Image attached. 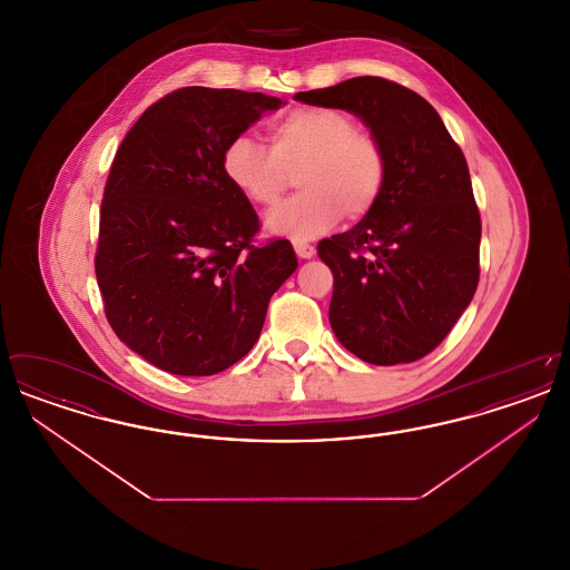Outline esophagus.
I'll list each match as a JSON object with an SVG mask.
<instances>
[{
	"mask_svg": "<svg viewBox=\"0 0 570 570\" xmlns=\"http://www.w3.org/2000/svg\"><path fill=\"white\" fill-rule=\"evenodd\" d=\"M295 252H297L298 258H312L316 254V247L307 242H295Z\"/></svg>",
	"mask_w": 570,
	"mask_h": 570,
	"instance_id": "1",
	"label": "esophagus"
}]
</instances>
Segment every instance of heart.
<instances>
[{
    "label": "heart",
    "mask_w": 570,
    "mask_h": 570,
    "mask_svg": "<svg viewBox=\"0 0 570 570\" xmlns=\"http://www.w3.org/2000/svg\"><path fill=\"white\" fill-rule=\"evenodd\" d=\"M272 147L235 136L222 154L226 179L261 207H273L297 175V196L273 209V235L305 242L323 235L342 216H367L386 184V154L379 138L356 128L348 112L326 107L291 110L269 126Z\"/></svg>",
    "instance_id": "b5f03b06"
}]
</instances>
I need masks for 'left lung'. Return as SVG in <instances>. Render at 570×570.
<instances>
[{"label": "left lung", "mask_w": 570, "mask_h": 570, "mask_svg": "<svg viewBox=\"0 0 570 570\" xmlns=\"http://www.w3.org/2000/svg\"><path fill=\"white\" fill-rule=\"evenodd\" d=\"M295 100L356 115L386 154L376 207L318 244L333 272L328 323L365 363H412L449 335L479 284L481 216L468 164L434 107L404 85L356 77Z\"/></svg>", "instance_id": "obj_1"}]
</instances>
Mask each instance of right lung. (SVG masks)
<instances>
[{
    "label": "right lung",
    "instance_id": "add662e5",
    "mask_svg": "<svg viewBox=\"0 0 570 570\" xmlns=\"http://www.w3.org/2000/svg\"><path fill=\"white\" fill-rule=\"evenodd\" d=\"M284 105L184 87L145 110L115 154L96 277L117 337L164 372L214 376L244 358L297 269L291 242L254 245L258 216L222 168L224 147Z\"/></svg>",
    "mask_w": 570,
    "mask_h": 570
}]
</instances>
